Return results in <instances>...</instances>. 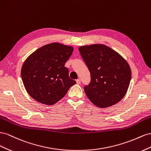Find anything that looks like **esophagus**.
Listing matches in <instances>:
<instances>
[{"mask_svg": "<svg viewBox=\"0 0 151 151\" xmlns=\"http://www.w3.org/2000/svg\"><path fill=\"white\" fill-rule=\"evenodd\" d=\"M76 81L77 84H80L81 83V80L80 79H77Z\"/></svg>", "mask_w": 151, "mask_h": 151, "instance_id": "obj_1", "label": "esophagus"}]
</instances>
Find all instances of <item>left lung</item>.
Instances as JSON below:
<instances>
[{"instance_id":"8db88e82","label":"left lung","mask_w":151,"mask_h":151,"mask_svg":"<svg viewBox=\"0 0 151 151\" xmlns=\"http://www.w3.org/2000/svg\"><path fill=\"white\" fill-rule=\"evenodd\" d=\"M78 50L90 73V82L84 87L89 100L101 108L121 101L127 92L132 77L126 60L103 44L81 46Z\"/></svg>"}]
</instances>
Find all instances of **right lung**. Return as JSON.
<instances>
[{"instance_id": "obj_1", "label": "right lung", "mask_w": 151, "mask_h": 151, "mask_svg": "<svg viewBox=\"0 0 151 151\" xmlns=\"http://www.w3.org/2000/svg\"><path fill=\"white\" fill-rule=\"evenodd\" d=\"M73 51L71 46L52 43L35 50L24 62L21 75L28 94L38 102L53 105L76 82L64 66Z\"/></svg>"}]
</instances>
